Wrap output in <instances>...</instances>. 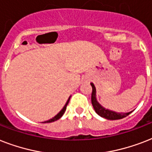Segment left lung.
Segmentation results:
<instances>
[{
    "label": "left lung",
    "mask_w": 152,
    "mask_h": 152,
    "mask_svg": "<svg viewBox=\"0 0 152 152\" xmlns=\"http://www.w3.org/2000/svg\"><path fill=\"white\" fill-rule=\"evenodd\" d=\"M91 85L92 87L91 103H92V106L95 109V112L100 117L106 118L107 120H118V119H121V118L127 117L133 111H130V112H128V113H118V112H115V111L110 110L108 109L104 108L103 106H102L101 104L97 101V99H96V88H95L94 83H91Z\"/></svg>",
    "instance_id": "1"
}]
</instances>
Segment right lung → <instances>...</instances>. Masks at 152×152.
I'll return each instance as SVG.
<instances>
[{"mask_svg": "<svg viewBox=\"0 0 152 152\" xmlns=\"http://www.w3.org/2000/svg\"><path fill=\"white\" fill-rule=\"evenodd\" d=\"M70 98H71V96L69 98V99H68V101L66 102V103H65V105L64 106V107L62 108V110L61 111H60L59 113H57V115L55 116V117H53V118H51V119H50V120L46 121H44V123H50V122H53V121H55L58 120V119H60V118H61L62 116H63V114L64 113V112H65V110H66V107H67V105H68V103H69V99H70Z\"/></svg>", "mask_w": 152, "mask_h": 152, "instance_id": "1", "label": "right lung"}]
</instances>
